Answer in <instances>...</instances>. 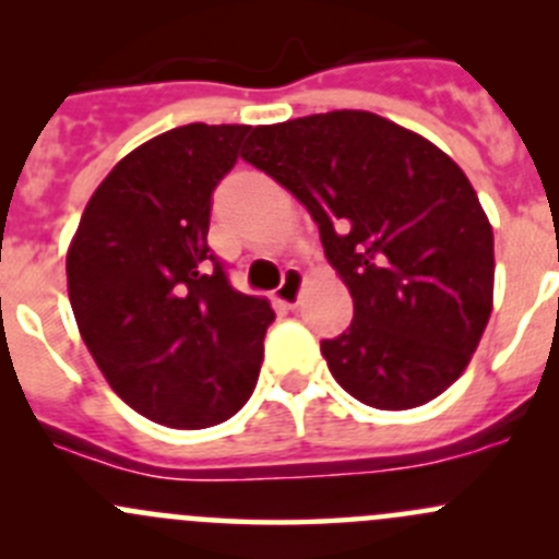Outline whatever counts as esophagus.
I'll use <instances>...</instances> for the list:
<instances>
[{"label": "esophagus", "mask_w": 559, "mask_h": 559, "mask_svg": "<svg viewBox=\"0 0 559 559\" xmlns=\"http://www.w3.org/2000/svg\"><path fill=\"white\" fill-rule=\"evenodd\" d=\"M302 284H306V275L300 273V267H286L284 281H281L278 292H275V300L286 308H295L297 300H300Z\"/></svg>", "instance_id": "obj_1"}]
</instances>
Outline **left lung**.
I'll use <instances>...</instances> for the list:
<instances>
[{
  "instance_id": "1",
  "label": "left lung",
  "mask_w": 559,
  "mask_h": 559,
  "mask_svg": "<svg viewBox=\"0 0 559 559\" xmlns=\"http://www.w3.org/2000/svg\"><path fill=\"white\" fill-rule=\"evenodd\" d=\"M243 159L308 207L352 292V326L321 341L337 384L381 411L447 392L492 313V227L465 173L368 110L253 127Z\"/></svg>"
}]
</instances>
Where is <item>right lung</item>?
Returning a JSON list of instances; mask_svg holds the SVG:
<instances>
[{"label": "right lung", "instance_id": "obj_1", "mask_svg": "<svg viewBox=\"0 0 559 559\" xmlns=\"http://www.w3.org/2000/svg\"><path fill=\"white\" fill-rule=\"evenodd\" d=\"M248 134L186 123L134 148L94 191L67 251L72 313L107 384L175 430L243 408L275 319L207 246L213 191Z\"/></svg>", "mask_w": 559, "mask_h": 559}]
</instances>
